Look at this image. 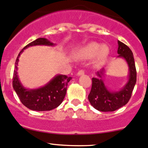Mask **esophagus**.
<instances>
[{"mask_svg": "<svg viewBox=\"0 0 148 148\" xmlns=\"http://www.w3.org/2000/svg\"><path fill=\"white\" fill-rule=\"evenodd\" d=\"M85 73V71L84 69H81L79 70V71H78V73H77V75L78 76H82V75H84Z\"/></svg>", "mask_w": 148, "mask_h": 148, "instance_id": "obj_1", "label": "esophagus"}]
</instances>
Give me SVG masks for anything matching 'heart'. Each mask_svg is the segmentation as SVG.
<instances>
[{
	"instance_id": "obj_1",
	"label": "heart",
	"mask_w": 148,
	"mask_h": 148,
	"mask_svg": "<svg viewBox=\"0 0 148 148\" xmlns=\"http://www.w3.org/2000/svg\"><path fill=\"white\" fill-rule=\"evenodd\" d=\"M81 54L84 58H91L96 56L99 61H103L109 54V48L97 42L88 43L81 50Z\"/></svg>"
}]
</instances>
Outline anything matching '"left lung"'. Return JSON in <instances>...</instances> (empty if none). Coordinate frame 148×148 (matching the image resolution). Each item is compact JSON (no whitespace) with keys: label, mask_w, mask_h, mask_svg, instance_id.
Segmentation results:
<instances>
[{"label":"left lung","mask_w":148,"mask_h":148,"mask_svg":"<svg viewBox=\"0 0 148 148\" xmlns=\"http://www.w3.org/2000/svg\"><path fill=\"white\" fill-rule=\"evenodd\" d=\"M118 57L127 62L129 67V79L125 86L119 91L107 89L101 79L104 69L97 72L98 78H92V86L88 99L94 108L100 111H114L125 106L130 100L136 83L137 72L132 51L126 45L118 41Z\"/></svg>","instance_id":"left-lung-1"}]
</instances>
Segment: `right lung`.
Returning <instances> with one entry per match:
<instances>
[{
    "instance_id": "1",
    "label": "right lung",
    "mask_w": 148,
    "mask_h": 148,
    "mask_svg": "<svg viewBox=\"0 0 148 148\" xmlns=\"http://www.w3.org/2000/svg\"><path fill=\"white\" fill-rule=\"evenodd\" d=\"M54 45L46 38H38L29 43L20 52L16 59L12 77V86L22 103L32 111H50L58 107L63 101L66 93L68 82L71 77L66 75H57L45 86L36 89H27L23 87L18 77V64L19 57L25 49L31 46Z\"/></svg>"
}]
</instances>
